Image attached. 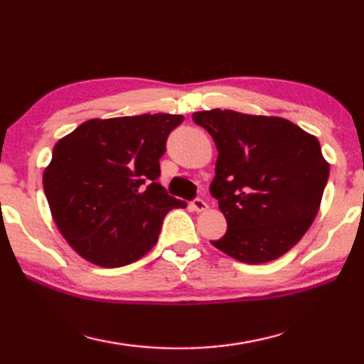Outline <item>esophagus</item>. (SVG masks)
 <instances>
[{
  "instance_id": "obj_1",
  "label": "esophagus",
  "mask_w": 364,
  "mask_h": 364,
  "mask_svg": "<svg viewBox=\"0 0 364 364\" xmlns=\"http://www.w3.org/2000/svg\"><path fill=\"white\" fill-rule=\"evenodd\" d=\"M192 208H193V211H196V213H203V211H206V209H208V203L203 198H195L192 201Z\"/></svg>"
}]
</instances>
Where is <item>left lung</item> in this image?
<instances>
[{
  "mask_svg": "<svg viewBox=\"0 0 364 364\" xmlns=\"http://www.w3.org/2000/svg\"><path fill=\"white\" fill-rule=\"evenodd\" d=\"M219 156L209 192L227 219L211 245L245 264L282 257L320 209L329 177L318 139L291 121L214 108L193 113Z\"/></svg>",
  "mask_w": 364,
  "mask_h": 364,
  "instance_id": "left-lung-1",
  "label": "left lung"
}]
</instances>
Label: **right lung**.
<instances>
[{
    "mask_svg": "<svg viewBox=\"0 0 364 364\" xmlns=\"http://www.w3.org/2000/svg\"><path fill=\"white\" fill-rule=\"evenodd\" d=\"M182 114L89 119L54 145L43 174L50 214L82 259L104 269L139 260L163 219L187 203L159 186V158Z\"/></svg>",
    "mask_w": 364,
    "mask_h": 364,
    "instance_id": "1",
    "label": "right lung"
}]
</instances>
